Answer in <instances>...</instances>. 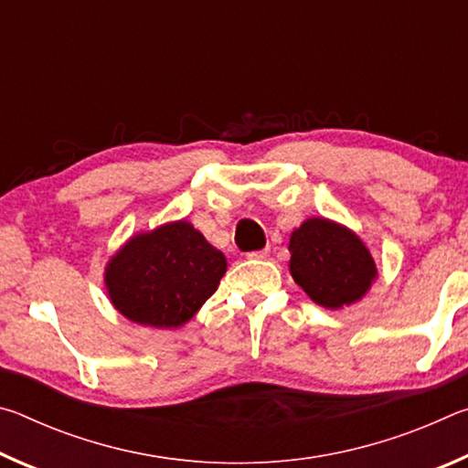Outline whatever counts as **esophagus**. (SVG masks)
Wrapping results in <instances>:
<instances>
[{"mask_svg": "<svg viewBox=\"0 0 468 468\" xmlns=\"http://www.w3.org/2000/svg\"><path fill=\"white\" fill-rule=\"evenodd\" d=\"M268 253H271V250H260V251H251V253H248V258L250 260H264V258H268Z\"/></svg>", "mask_w": 468, "mask_h": 468, "instance_id": "34e87169", "label": "esophagus"}]
</instances>
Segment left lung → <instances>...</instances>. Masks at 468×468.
Masks as SVG:
<instances>
[{"instance_id":"obj_1","label":"left lung","mask_w":468,"mask_h":468,"mask_svg":"<svg viewBox=\"0 0 468 468\" xmlns=\"http://www.w3.org/2000/svg\"><path fill=\"white\" fill-rule=\"evenodd\" d=\"M292 281L314 303L340 310L367 295L378 268L361 237L336 220L312 217L289 239Z\"/></svg>"}]
</instances>
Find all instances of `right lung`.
<instances>
[{
	"instance_id": "1",
	"label": "right lung",
	"mask_w": 468,
	"mask_h": 468,
	"mask_svg": "<svg viewBox=\"0 0 468 468\" xmlns=\"http://www.w3.org/2000/svg\"><path fill=\"white\" fill-rule=\"evenodd\" d=\"M227 272L223 251L187 220L136 233L105 266L111 305L123 318L150 328H179L217 291Z\"/></svg>"
}]
</instances>
